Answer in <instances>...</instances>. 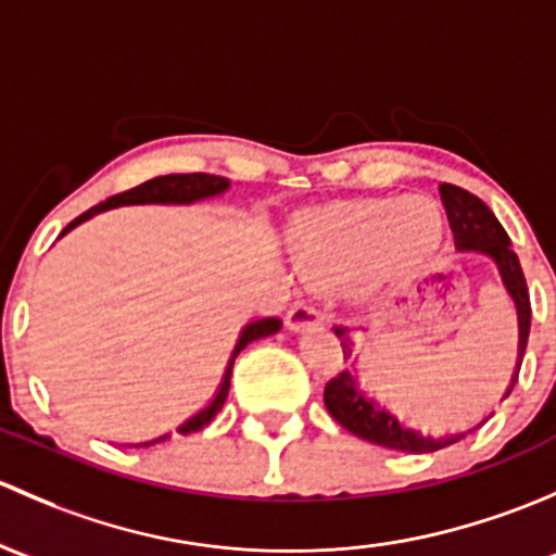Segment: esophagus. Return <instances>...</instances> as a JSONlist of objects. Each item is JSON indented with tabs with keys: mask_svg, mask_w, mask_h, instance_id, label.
Here are the masks:
<instances>
[{
	"mask_svg": "<svg viewBox=\"0 0 556 556\" xmlns=\"http://www.w3.org/2000/svg\"><path fill=\"white\" fill-rule=\"evenodd\" d=\"M324 324V316H320V311L311 305H294L289 313H286V326H289L291 331H305L307 326H320Z\"/></svg>",
	"mask_w": 556,
	"mask_h": 556,
	"instance_id": "esophagus-1",
	"label": "esophagus"
}]
</instances>
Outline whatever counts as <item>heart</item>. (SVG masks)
<instances>
[{
	"instance_id": "heart-1",
	"label": "heart",
	"mask_w": 556,
	"mask_h": 556,
	"mask_svg": "<svg viewBox=\"0 0 556 556\" xmlns=\"http://www.w3.org/2000/svg\"><path fill=\"white\" fill-rule=\"evenodd\" d=\"M442 208L431 198H356L302 211L289 230L296 273L364 302L439 249Z\"/></svg>"
}]
</instances>
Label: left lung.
<instances>
[{
  "instance_id": "1",
  "label": "left lung",
  "mask_w": 556,
  "mask_h": 556,
  "mask_svg": "<svg viewBox=\"0 0 556 556\" xmlns=\"http://www.w3.org/2000/svg\"><path fill=\"white\" fill-rule=\"evenodd\" d=\"M442 194V205L447 211L450 230L455 236V249L460 254H482L495 265L497 276H501L503 289L511 296L514 311H517V364H514V375L508 388L503 391V399H508L514 382H517L519 366H522L525 348H528V334H530V294L528 283H525L522 267H519L517 254L511 251V240H508L506 230L501 227V222L495 219V214L477 198V194L460 190L455 185H442L439 187ZM334 334L342 340V351L345 358L353 356V342L345 337V329H334ZM501 399V402H503ZM324 404L329 409V415L340 422L342 428H348L351 433H356L358 439H366L371 444H380V447L399 450V452H412V455H422V452H437L450 447V444L460 442L466 433L477 431L488 417L471 426L468 431L457 433H444V437H431V433H420L417 428L404 426L396 415H393L388 406H382L375 396H366V391L358 386L356 369H345L329 380L324 391Z\"/></svg>"
}]
</instances>
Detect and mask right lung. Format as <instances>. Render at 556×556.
<instances>
[{
	"label": "right lung",
	"instance_id": "obj_1",
	"mask_svg": "<svg viewBox=\"0 0 556 556\" xmlns=\"http://www.w3.org/2000/svg\"><path fill=\"white\" fill-rule=\"evenodd\" d=\"M227 190H230V179H225V176H214V174L157 176V179L144 181V185L134 187V190H128V192L114 194V198H109V200H104V203L93 205V208H88L85 214H79L77 219L68 222V225L64 227V232H61L59 238H64L68 230H74V227L83 225V222L93 219V216L104 214V211L119 208V205H192V203H200V200L219 198V194H225ZM280 326H283V324H280V318H260V320H251V324H245L243 329H240L238 342H236V348H232V356L225 366V377H222L219 388H216V393H214V399H211V402L205 404L203 409L194 412L192 417H187V420L181 422L179 428H176V433H185V437H187V433L200 431V428H205L211 420H214L216 415H219V409L227 402V393H230V375H232V364H236L238 353L243 351L249 342L276 334V331H280ZM165 439H170V433H163V437L152 439V442L128 444V447H152V444L165 442Z\"/></svg>",
	"mask_w": 556,
	"mask_h": 556
}]
</instances>
